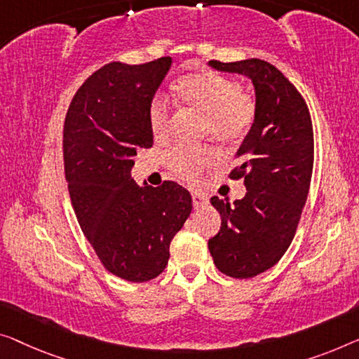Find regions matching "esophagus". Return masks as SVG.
Listing matches in <instances>:
<instances>
[{"label": "esophagus", "mask_w": 359, "mask_h": 359, "mask_svg": "<svg viewBox=\"0 0 359 359\" xmlns=\"http://www.w3.org/2000/svg\"><path fill=\"white\" fill-rule=\"evenodd\" d=\"M191 200H194L195 208H201L203 205H206V203H208V198L203 194H194V195H191Z\"/></svg>", "instance_id": "obj_1"}]
</instances>
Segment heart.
<instances>
[{
  "mask_svg": "<svg viewBox=\"0 0 359 359\" xmlns=\"http://www.w3.org/2000/svg\"><path fill=\"white\" fill-rule=\"evenodd\" d=\"M175 93L185 109L205 119V132L221 145H237L245 138L256 117V103L243 93L235 80L214 72L182 77ZM149 128L156 138H164L170 127L168 100L156 96L148 111ZM169 169L179 179L191 182L201 169L210 165L212 154L208 148L175 147L165 154Z\"/></svg>",
  "mask_w": 359,
  "mask_h": 359,
  "instance_id": "obj_1",
  "label": "heart"
}]
</instances>
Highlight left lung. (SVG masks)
<instances>
[{"label":"left lung","instance_id":"obj_1","mask_svg":"<svg viewBox=\"0 0 359 359\" xmlns=\"http://www.w3.org/2000/svg\"><path fill=\"white\" fill-rule=\"evenodd\" d=\"M222 72L251 79L256 117L240 145L231 179L247 195L231 203L211 198L221 231L208 242L214 264L233 279L271 269L290 247L311 184L313 124L303 96L279 69L263 60L210 61Z\"/></svg>","mask_w":359,"mask_h":359}]
</instances>
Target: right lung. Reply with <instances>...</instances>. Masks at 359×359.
<instances>
[{"label": "right lung", "instance_id": "1", "mask_svg": "<svg viewBox=\"0 0 359 359\" xmlns=\"http://www.w3.org/2000/svg\"><path fill=\"white\" fill-rule=\"evenodd\" d=\"M170 64L169 56L106 64L77 90L64 121V170L80 229L106 269L128 282L161 274L191 212L177 182L140 187L130 175L138 149L153 147L148 111Z\"/></svg>", "mask_w": 359, "mask_h": 359}]
</instances>
